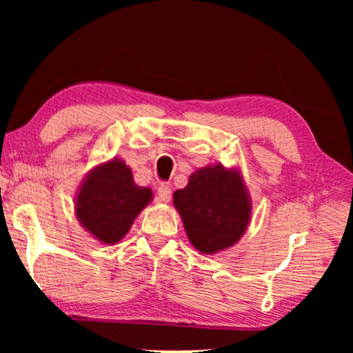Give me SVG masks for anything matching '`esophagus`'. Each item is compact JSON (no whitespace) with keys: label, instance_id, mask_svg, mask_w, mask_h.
<instances>
[{"label":"esophagus","instance_id":"1","mask_svg":"<svg viewBox=\"0 0 353 353\" xmlns=\"http://www.w3.org/2000/svg\"><path fill=\"white\" fill-rule=\"evenodd\" d=\"M156 199L159 202H168L172 199V190L170 186L167 185H161L157 188V194H156Z\"/></svg>","mask_w":353,"mask_h":353}]
</instances>
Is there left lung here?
<instances>
[{
	"instance_id": "obj_1",
	"label": "left lung",
	"mask_w": 353,
	"mask_h": 353,
	"mask_svg": "<svg viewBox=\"0 0 353 353\" xmlns=\"http://www.w3.org/2000/svg\"><path fill=\"white\" fill-rule=\"evenodd\" d=\"M173 204L180 212L191 244L202 254L231 248L243 236L250 219L243 178L221 165L192 173L186 188L175 191Z\"/></svg>"
}]
</instances>
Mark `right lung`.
Wrapping results in <instances>:
<instances>
[{
	"mask_svg": "<svg viewBox=\"0 0 353 353\" xmlns=\"http://www.w3.org/2000/svg\"><path fill=\"white\" fill-rule=\"evenodd\" d=\"M151 197L152 191L134 185L132 170L114 159L86 176L77 196V216L99 241L114 244L128 233Z\"/></svg>",
	"mask_w": 353,
	"mask_h": 353,
	"instance_id": "1",
	"label": "right lung"
}]
</instances>
